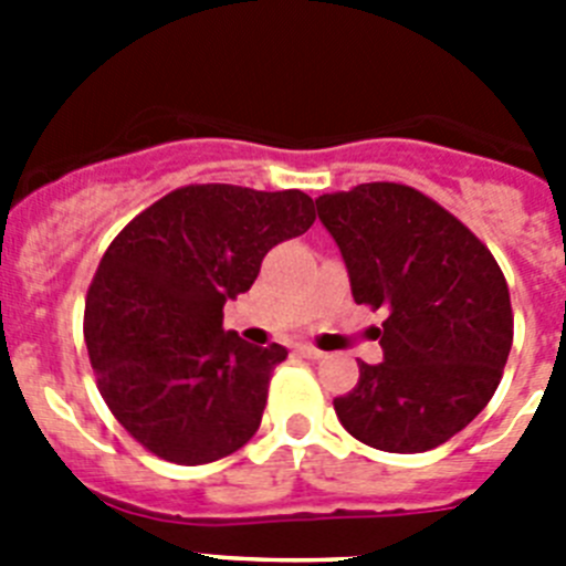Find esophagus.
Masks as SVG:
<instances>
[{
	"instance_id": "obj_1",
	"label": "esophagus",
	"mask_w": 566,
	"mask_h": 566,
	"mask_svg": "<svg viewBox=\"0 0 566 566\" xmlns=\"http://www.w3.org/2000/svg\"><path fill=\"white\" fill-rule=\"evenodd\" d=\"M297 354H300V357H306V359H323V357H326V354L317 352L314 345H300Z\"/></svg>"
}]
</instances>
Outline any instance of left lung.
Instances as JSON below:
<instances>
[{
    "mask_svg": "<svg viewBox=\"0 0 566 566\" xmlns=\"http://www.w3.org/2000/svg\"><path fill=\"white\" fill-rule=\"evenodd\" d=\"M317 214L354 300L388 308L377 332L382 363L359 365V382L334 399V411L377 451H431L499 388L513 345L502 269L462 221L402 184L319 195Z\"/></svg>",
    "mask_w": 566,
    "mask_h": 566,
    "instance_id": "obj_1",
    "label": "left lung"
}]
</instances>
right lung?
<instances>
[{
	"instance_id": "1",
	"label": "right lung",
	"mask_w": 566,
	"mask_h": 566,
	"mask_svg": "<svg viewBox=\"0 0 566 566\" xmlns=\"http://www.w3.org/2000/svg\"><path fill=\"white\" fill-rule=\"evenodd\" d=\"M314 223L300 189L195 184L164 195L109 243L84 306V339L113 417L175 464L223 459L254 437L286 359L223 328L266 252Z\"/></svg>"
}]
</instances>
